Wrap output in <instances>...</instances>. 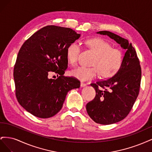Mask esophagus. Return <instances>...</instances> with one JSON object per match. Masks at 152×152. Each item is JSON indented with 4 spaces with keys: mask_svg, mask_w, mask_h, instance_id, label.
<instances>
[{
    "mask_svg": "<svg viewBox=\"0 0 152 152\" xmlns=\"http://www.w3.org/2000/svg\"><path fill=\"white\" fill-rule=\"evenodd\" d=\"M86 86H87L86 84L83 83V82H81V83H80V87H86Z\"/></svg>",
    "mask_w": 152,
    "mask_h": 152,
    "instance_id": "esophagus-1",
    "label": "esophagus"
}]
</instances>
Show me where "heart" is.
Wrapping results in <instances>:
<instances>
[{"mask_svg":"<svg viewBox=\"0 0 152 152\" xmlns=\"http://www.w3.org/2000/svg\"><path fill=\"white\" fill-rule=\"evenodd\" d=\"M87 45L96 54L94 67L80 66L71 71V75L81 81L93 79L100 72L103 77H109L115 73L122 63V54L120 50L112 48L111 45L102 39H93L87 41ZM79 42H73L68 45L66 55L68 61L75 64L80 52ZM97 67H96V66Z\"/></svg>","mask_w":152,"mask_h":152,"instance_id":"b5f03b06","label":"heart"}]
</instances>
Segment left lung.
I'll return each mask as SVG.
<instances>
[{
  "instance_id": "obj_1",
  "label": "left lung",
  "mask_w": 152,
  "mask_h": 152,
  "mask_svg": "<svg viewBox=\"0 0 152 152\" xmlns=\"http://www.w3.org/2000/svg\"><path fill=\"white\" fill-rule=\"evenodd\" d=\"M96 34L108 36L126 50L115 74L91 84L96 97L86 104L87 113L96 123L110 125L121 121L130 112L139 94L141 69L135 49L127 39L109 31Z\"/></svg>"
}]
</instances>
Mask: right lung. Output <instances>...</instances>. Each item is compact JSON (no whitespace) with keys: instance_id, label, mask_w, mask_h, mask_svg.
<instances>
[{"instance_id":"right-lung-1","label":"right lung","mask_w":152,"mask_h":152,"mask_svg":"<svg viewBox=\"0 0 152 152\" xmlns=\"http://www.w3.org/2000/svg\"><path fill=\"white\" fill-rule=\"evenodd\" d=\"M80 37L71 28L49 25L23 44L14 68L16 96L33 115L42 118L55 115L68 91L80 87L75 78L63 76L68 67L66 49ZM52 72L60 75L57 80L48 77Z\"/></svg>"}]
</instances>
